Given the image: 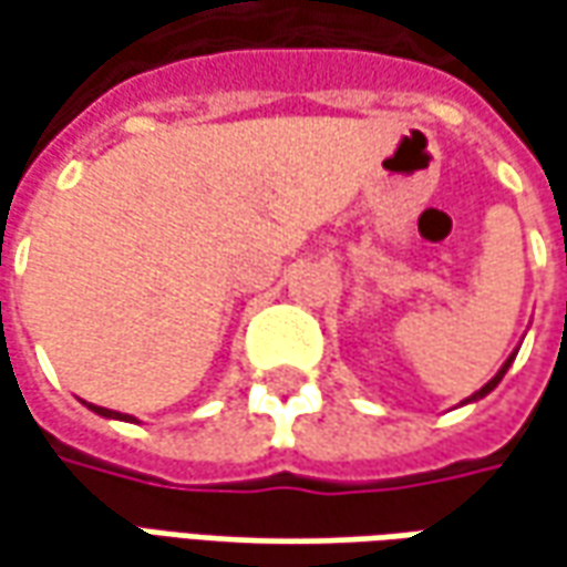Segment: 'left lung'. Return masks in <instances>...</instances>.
<instances>
[{"mask_svg":"<svg viewBox=\"0 0 567 567\" xmlns=\"http://www.w3.org/2000/svg\"><path fill=\"white\" fill-rule=\"evenodd\" d=\"M514 357H517V350H514L512 357H508V360L502 362V369H498V372H495V375H492V379L486 381V384H483V388H480V391H476V394H470V398H467V401H464V403H473V401H480V398H486V394H489L492 388H495V384H498V381L505 379V372H508V365H512V362H514Z\"/></svg>","mask_w":567,"mask_h":567,"instance_id":"1","label":"left lung"}]
</instances>
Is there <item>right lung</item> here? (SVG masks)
Instances as JSON below:
<instances>
[{"mask_svg": "<svg viewBox=\"0 0 567 567\" xmlns=\"http://www.w3.org/2000/svg\"><path fill=\"white\" fill-rule=\"evenodd\" d=\"M87 410H94L97 416H106V420H122V423H138L135 416H128V413H116V410H106V406H97V403H87L84 401Z\"/></svg>", "mask_w": 567, "mask_h": 567, "instance_id": "add662e5", "label": "right lung"}]
</instances>
